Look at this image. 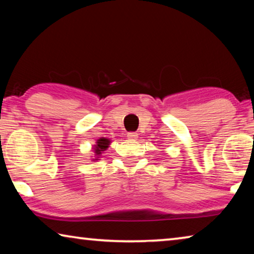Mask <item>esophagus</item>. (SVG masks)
I'll list each match as a JSON object with an SVG mask.
<instances>
[{"label": "esophagus", "instance_id": "1", "mask_svg": "<svg viewBox=\"0 0 254 254\" xmlns=\"http://www.w3.org/2000/svg\"><path fill=\"white\" fill-rule=\"evenodd\" d=\"M127 136L128 140H136L137 136H139V134H137V133H135V132H128Z\"/></svg>", "mask_w": 254, "mask_h": 254}]
</instances>
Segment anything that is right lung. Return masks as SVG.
<instances>
[{"mask_svg": "<svg viewBox=\"0 0 254 254\" xmlns=\"http://www.w3.org/2000/svg\"><path fill=\"white\" fill-rule=\"evenodd\" d=\"M111 142L112 141L109 139V137L102 136L100 139H97L95 144H94L92 148L93 153H94V156L92 157V161L100 160V158L102 157V153L109 149Z\"/></svg>", "mask_w": 254, "mask_h": 254, "instance_id": "add662e5", "label": "right lung"}]
</instances>
